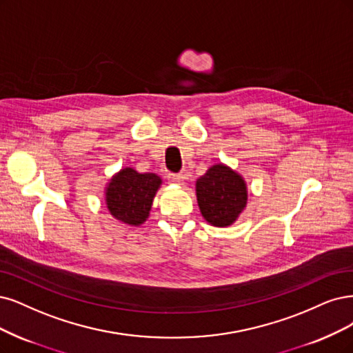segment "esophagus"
Masks as SVG:
<instances>
[{
  "label": "esophagus",
  "mask_w": 353,
  "mask_h": 353,
  "mask_svg": "<svg viewBox=\"0 0 353 353\" xmlns=\"http://www.w3.org/2000/svg\"><path fill=\"white\" fill-rule=\"evenodd\" d=\"M184 175H182V174H169L168 175V179L169 181H171V182H174V184H181V182L182 181H184Z\"/></svg>",
  "instance_id": "1"
}]
</instances>
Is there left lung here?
<instances>
[{
  "label": "left lung",
  "mask_w": 353,
  "mask_h": 353,
  "mask_svg": "<svg viewBox=\"0 0 353 353\" xmlns=\"http://www.w3.org/2000/svg\"><path fill=\"white\" fill-rule=\"evenodd\" d=\"M197 201L203 217L213 226L232 225L247 204L244 179L225 165H214L197 179Z\"/></svg>",
  "instance_id": "left-lung-1"
}]
</instances>
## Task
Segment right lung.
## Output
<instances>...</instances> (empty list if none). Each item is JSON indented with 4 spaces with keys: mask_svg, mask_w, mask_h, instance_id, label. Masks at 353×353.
Segmentation results:
<instances>
[{
    "mask_svg": "<svg viewBox=\"0 0 353 353\" xmlns=\"http://www.w3.org/2000/svg\"><path fill=\"white\" fill-rule=\"evenodd\" d=\"M162 181L154 174H139L125 168L117 174L106 188L108 209L118 221L139 226L149 216L153 197Z\"/></svg>",
    "mask_w": 353,
    "mask_h": 353,
    "instance_id": "1",
    "label": "right lung"
}]
</instances>
